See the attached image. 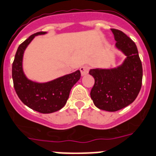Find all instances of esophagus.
Here are the masks:
<instances>
[{"label": "esophagus", "instance_id": "obj_1", "mask_svg": "<svg viewBox=\"0 0 156 156\" xmlns=\"http://www.w3.org/2000/svg\"><path fill=\"white\" fill-rule=\"evenodd\" d=\"M79 69H80L81 71V74H82V76H84L88 73L89 67L88 66H87V65H84V66H82Z\"/></svg>", "mask_w": 156, "mask_h": 156}]
</instances>
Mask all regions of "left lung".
Segmentation results:
<instances>
[{
	"mask_svg": "<svg viewBox=\"0 0 156 156\" xmlns=\"http://www.w3.org/2000/svg\"><path fill=\"white\" fill-rule=\"evenodd\" d=\"M115 46L126 58L111 69H92L95 79L91 98L100 110L115 112L132 104L137 97L142 82V65L136 44L122 31L111 28Z\"/></svg>",
	"mask_w": 156,
	"mask_h": 156,
	"instance_id": "left-lung-1",
	"label": "left lung"
}]
</instances>
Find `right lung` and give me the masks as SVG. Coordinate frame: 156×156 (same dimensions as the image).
Listing matches in <instances>:
<instances>
[{"instance_id":"right-lung-1","label":"right lung","mask_w":156,"mask_h":156,"mask_svg":"<svg viewBox=\"0 0 156 156\" xmlns=\"http://www.w3.org/2000/svg\"><path fill=\"white\" fill-rule=\"evenodd\" d=\"M46 33V32L34 33L20 44L12 65V78L15 91L23 104L39 113L51 114L65 106L71 89L80 79L81 73L77 70L46 83H38L27 78L23 68L24 51L36 36Z\"/></svg>"}]
</instances>
